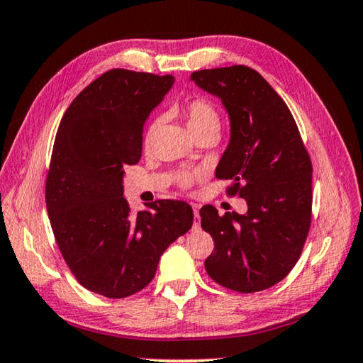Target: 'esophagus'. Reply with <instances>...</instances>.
Instances as JSON below:
<instances>
[{"instance_id": "34e87169", "label": "esophagus", "mask_w": 363, "mask_h": 363, "mask_svg": "<svg viewBox=\"0 0 363 363\" xmlns=\"http://www.w3.org/2000/svg\"><path fill=\"white\" fill-rule=\"evenodd\" d=\"M194 216H195V224H194V227H195V229H199V227H200V223H199L200 216H199V208H196V205H194Z\"/></svg>"}]
</instances>
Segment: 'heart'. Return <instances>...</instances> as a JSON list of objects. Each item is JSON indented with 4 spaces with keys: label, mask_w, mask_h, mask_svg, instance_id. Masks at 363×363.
<instances>
[{
    "label": "heart",
    "mask_w": 363,
    "mask_h": 363,
    "mask_svg": "<svg viewBox=\"0 0 363 363\" xmlns=\"http://www.w3.org/2000/svg\"><path fill=\"white\" fill-rule=\"evenodd\" d=\"M182 118L186 121V126L190 133V136H196L200 133H219L220 130V116L218 113L216 107L213 106L211 102L206 99H201V97H196V99L190 101L186 107L182 108ZM158 128V121H152L149 126L145 128L144 133V145L149 147L153 136H155V131ZM201 171H182V173L177 174V182L181 184L182 187H187L195 181L201 179Z\"/></svg>",
    "instance_id": "heart-1"
}]
</instances>
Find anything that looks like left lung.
Here are the masks:
<instances>
[{
  "mask_svg": "<svg viewBox=\"0 0 363 363\" xmlns=\"http://www.w3.org/2000/svg\"><path fill=\"white\" fill-rule=\"evenodd\" d=\"M190 78L229 115L230 139L216 177L230 181L227 192L248 206L224 216L211 205L201 208V227L214 242L205 269L229 290H267L294 267L309 232L311 158L290 108L256 70L232 65Z\"/></svg>",
  "mask_w": 363,
  "mask_h": 363,
  "instance_id": "left-lung-1",
  "label": "left lung"
}]
</instances>
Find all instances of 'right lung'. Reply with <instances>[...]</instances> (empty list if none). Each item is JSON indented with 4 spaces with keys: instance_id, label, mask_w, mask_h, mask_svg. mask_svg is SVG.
I'll return each instance as SVG.
<instances>
[{
    "instance_id": "1",
    "label": "right lung",
    "mask_w": 363,
    "mask_h": 363,
    "mask_svg": "<svg viewBox=\"0 0 363 363\" xmlns=\"http://www.w3.org/2000/svg\"><path fill=\"white\" fill-rule=\"evenodd\" d=\"M173 75L108 70L67 108L46 179L49 220L67 266L89 291L126 298L155 277L163 251L194 224L186 201L158 200L131 214L126 164L143 155L144 125Z\"/></svg>"
}]
</instances>
